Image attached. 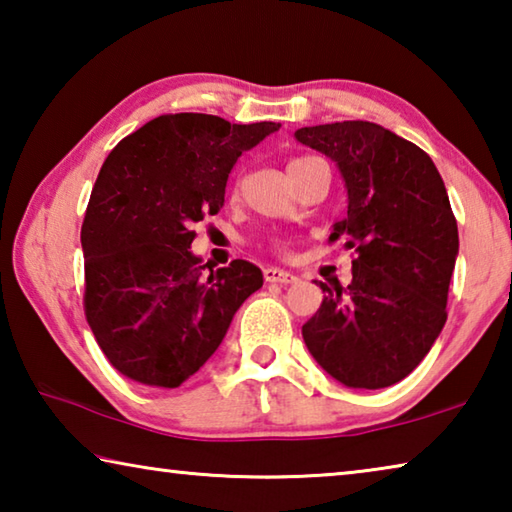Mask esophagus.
<instances>
[{"instance_id":"esophagus-1","label":"esophagus","mask_w":512,"mask_h":512,"mask_svg":"<svg viewBox=\"0 0 512 512\" xmlns=\"http://www.w3.org/2000/svg\"><path fill=\"white\" fill-rule=\"evenodd\" d=\"M264 280L273 282V284H293L298 280V277L289 273V271H282V268L268 266V268H264Z\"/></svg>"}]
</instances>
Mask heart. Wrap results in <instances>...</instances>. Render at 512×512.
<instances>
[{
	"label": "heart",
	"mask_w": 512,
	"mask_h": 512,
	"mask_svg": "<svg viewBox=\"0 0 512 512\" xmlns=\"http://www.w3.org/2000/svg\"><path fill=\"white\" fill-rule=\"evenodd\" d=\"M298 160H302V158H298ZM298 160H293V162H298ZM277 248H280V244H277Z\"/></svg>",
	"instance_id": "obj_1"
}]
</instances>
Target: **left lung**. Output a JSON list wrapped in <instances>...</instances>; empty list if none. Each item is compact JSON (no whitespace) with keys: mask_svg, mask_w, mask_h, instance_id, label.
<instances>
[{"mask_svg":"<svg viewBox=\"0 0 512 512\" xmlns=\"http://www.w3.org/2000/svg\"><path fill=\"white\" fill-rule=\"evenodd\" d=\"M339 164L348 216L329 241L354 250L352 282L323 289L302 339L350 388H386L411 375L447 320L458 255L456 216L436 164L420 146L372 121L296 131Z\"/></svg>","mask_w":512,"mask_h":512,"instance_id":"8db88e82","label":"left lung"}]
</instances>
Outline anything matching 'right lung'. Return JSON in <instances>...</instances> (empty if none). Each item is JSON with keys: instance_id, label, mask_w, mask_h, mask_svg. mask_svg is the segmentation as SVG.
I'll list each match as a JSON object with an SVG mask.
<instances>
[{"instance_id": "add662e5", "label": "right lung", "mask_w": 512, "mask_h": 512, "mask_svg": "<svg viewBox=\"0 0 512 512\" xmlns=\"http://www.w3.org/2000/svg\"><path fill=\"white\" fill-rule=\"evenodd\" d=\"M280 124L160 115L103 162L81 228L83 309L110 366L144 386L178 388L219 348L232 316L262 287L244 259L205 273L194 223L225 203L239 155Z\"/></svg>"}]
</instances>
